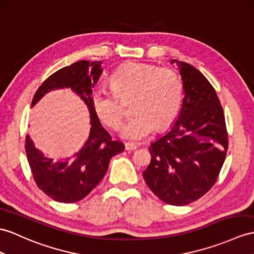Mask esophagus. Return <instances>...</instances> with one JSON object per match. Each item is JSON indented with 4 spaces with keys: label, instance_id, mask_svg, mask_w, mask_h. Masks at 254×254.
I'll use <instances>...</instances> for the list:
<instances>
[{
    "label": "esophagus",
    "instance_id": "34e87169",
    "mask_svg": "<svg viewBox=\"0 0 254 254\" xmlns=\"http://www.w3.org/2000/svg\"><path fill=\"white\" fill-rule=\"evenodd\" d=\"M125 148L126 151H134L137 148V145L133 143H125Z\"/></svg>",
    "mask_w": 254,
    "mask_h": 254
}]
</instances>
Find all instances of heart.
I'll return each instance as SVG.
<instances>
[{
    "label": "heart",
    "mask_w": 254,
    "mask_h": 254,
    "mask_svg": "<svg viewBox=\"0 0 254 254\" xmlns=\"http://www.w3.org/2000/svg\"><path fill=\"white\" fill-rule=\"evenodd\" d=\"M112 89L97 87L91 92V106L107 126L119 129L124 119L121 100L132 98L133 113L121 130L129 141H141L154 129H163L174 122L183 99V84L178 74L145 64H129L111 77Z\"/></svg>",
    "instance_id": "b5f03b06"
}]
</instances>
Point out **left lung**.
Instances as JSON below:
<instances>
[{
    "label": "left lung",
    "mask_w": 254,
    "mask_h": 254,
    "mask_svg": "<svg viewBox=\"0 0 254 254\" xmlns=\"http://www.w3.org/2000/svg\"><path fill=\"white\" fill-rule=\"evenodd\" d=\"M175 63L183 82L182 108L169 130L148 147L152 159L143 178L160 200L184 206L213 187L228 140L223 109L212 85L195 66Z\"/></svg>",
    "instance_id": "obj_1"
}]
</instances>
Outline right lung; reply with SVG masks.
Here are the masks:
<instances>
[{
  "label": "right lung",
  "mask_w": 254,
  "mask_h": 254,
  "mask_svg": "<svg viewBox=\"0 0 254 254\" xmlns=\"http://www.w3.org/2000/svg\"><path fill=\"white\" fill-rule=\"evenodd\" d=\"M101 64L82 60L55 72L40 86L31 104L34 107L49 91L70 88L85 102L89 112L88 139L72 157L55 162L34 146L29 134L26 137L27 158L34 181L56 201L70 203L83 199L107 174L110 159L125 150V145L113 141L102 127L91 106L92 88L103 71Z\"/></svg>",
  "instance_id": "1"
}]
</instances>
